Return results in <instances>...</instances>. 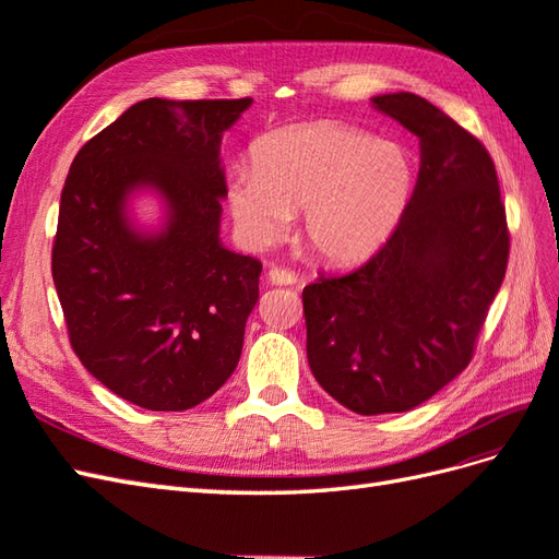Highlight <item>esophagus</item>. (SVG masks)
<instances>
[{"label": "esophagus", "mask_w": 559, "mask_h": 559, "mask_svg": "<svg viewBox=\"0 0 559 559\" xmlns=\"http://www.w3.org/2000/svg\"><path fill=\"white\" fill-rule=\"evenodd\" d=\"M267 282L270 284H277V286H289V284H296L298 277H296V273H292V270L273 265V267L267 270Z\"/></svg>", "instance_id": "esophagus-1"}]
</instances>
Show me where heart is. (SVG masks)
<instances>
[{"mask_svg": "<svg viewBox=\"0 0 559 559\" xmlns=\"http://www.w3.org/2000/svg\"><path fill=\"white\" fill-rule=\"evenodd\" d=\"M417 165L408 148L345 123L265 134L253 170H235L228 207L242 240L267 247L302 212V238L319 259L354 263L376 253L411 207Z\"/></svg>", "mask_w": 559, "mask_h": 559, "instance_id": "b5f03b06", "label": "heart"}]
</instances>
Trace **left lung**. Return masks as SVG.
<instances>
[{
	"mask_svg": "<svg viewBox=\"0 0 559 559\" xmlns=\"http://www.w3.org/2000/svg\"><path fill=\"white\" fill-rule=\"evenodd\" d=\"M373 107L419 140L411 207L366 263L302 289L312 376L359 415L411 411L462 373L511 249L480 140L413 93Z\"/></svg>",
	"mask_w": 559,
	"mask_h": 559,
	"instance_id": "8db88e82",
	"label": "left lung"
}]
</instances>
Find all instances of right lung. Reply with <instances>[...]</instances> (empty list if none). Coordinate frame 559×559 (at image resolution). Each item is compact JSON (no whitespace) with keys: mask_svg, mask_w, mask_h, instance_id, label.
Wrapping results in <instances>:
<instances>
[{"mask_svg":"<svg viewBox=\"0 0 559 559\" xmlns=\"http://www.w3.org/2000/svg\"><path fill=\"white\" fill-rule=\"evenodd\" d=\"M242 99L132 105L81 146L53 242L56 292L88 373L146 411H189L240 361L261 261L222 245V138ZM154 188L166 226L142 234L127 198Z\"/></svg>","mask_w":559,"mask_h":559,"instance_id":"add662e5","label":"right lung"}]
</instances>
